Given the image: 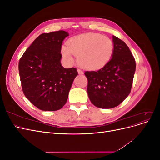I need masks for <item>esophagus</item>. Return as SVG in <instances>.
Instances as JSON below:
<instances>
[{"instance_id": "34e87169", "label": "esophagus", "mask_w": 160, "mask_h": 160, "mask_svg": "<svg viewBox=\"0 0 160 160\" xmlns=\"http://www.w3.org/2000/svg\"><path fill=\"white\" fill-rule=\"evenodd\" d=\"M77 71H78V73H79V75H82V74H83V72L82 71L81 69H77Z\"/></svg>"}]
</instances>
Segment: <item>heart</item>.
Masks as SVG:
<instances>
[{
    "label": "heart",
    "instance_id": "obj_1",
    "mask_svg": "<svg viewBox=\"0 0 160 160\" xmlns=\"http://www.w3.org/2000/svg\"><path fill=\"white\" fill-rule=\"evenodd\" d=\"M113 49V42L108 37L86 32L71 38L68 46L62 47V54L69 62H73L74 55L84 69L98 70L109 61Z\"/></svg>",
    "mask_w": 160,
    "mask_h": 160
}]
</instances>
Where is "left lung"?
I'll list each match as a JSON object with an SVG mask.
<instances>
[{"label":"left lung","instance_id":"8db88e82","mask_svg":"<svg viewBox=\"0 0 160 160\" xmlns=\"http://www.w3.org/2000/svg\"><path fill=\"white\" fill-rule=\"evenodd\" d=\"M111 59L97 71H85L91 102L99 108L110 109L122 103L132 89L135 61L127 45L113 36Z\"/></svg>","mask_w":160,"mask_h":160}]
</instances>
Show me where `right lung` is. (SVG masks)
I'll list each match as a JSON object with an SVG mask.
<instances>
[{
	"instance_id": "obj_1",
	"label": "right lung",
	"mask_w": 160,
	"mask_h": 160,
	"mask_svg": "<svg viewBox=\"0 0 160 160\" xmlns=\"http://www.w3.org/2000/svg\"><path fill=\"white\" fill-rule=\"evenodd\" d=\"M69 34L64 31L42 33L21 57L18 71L23 93L42 111H57L66 103L77 69L61 64L62 43Z\"/></svg>"
}]
</instances>
